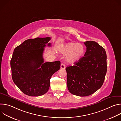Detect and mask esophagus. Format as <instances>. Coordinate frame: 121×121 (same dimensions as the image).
Returning <instances> with one entry per match:
<instances>
[{
	"label": "esophagus",
	"instance_id": "1",
	"mask_svg": "<svg viewBox=\"0 0 121 121\" xmlns=\"http://www.w3.org/2000/svg\"><path fill=\"white\" fill-rule=\"evenodd\" d=\"M65 65L64 64L62 63L61 64V69H65Z\"/></svg>",
	"mask_w": 121,
	"mask_h": 121
}]
</instances>
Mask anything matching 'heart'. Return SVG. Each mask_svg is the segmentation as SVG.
<instances>
[{
    "label": "heart",
    "instance_id": "heart-1",
    "mask_svg": "<svg viewBox=\"0 0 121 121\" xmlns=\"http://www.w3.org/2000/svg\"><path fill=\"white\" fill-rule=\"evenodd\" d=\"M60 52L65 56V61L73 64L80 60L85 55V47L79 43L69 42L63 45L60 48Z\"/></svg>",
    "mask_w": 121,
    "mask_h": 121
}]
</instances>
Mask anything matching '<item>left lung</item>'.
<instances>
[{"instance_id": "obj_1", "label": "left lung", "mask_w": 121, "mask_h": 121, "mask_svg": "<svg viewBox=\"0 0 121 121\" xmlns=\"http://www.w3.org/2000/svg\"><path fill=\"white\" fill-rule=\"evenodd\" d=\"M84 44L87 47L84 56L75 65L65 68L69 91L81 97L91 95L100 88L107 72L105 49L94 41Z\"/></svg>"}]
</instances>
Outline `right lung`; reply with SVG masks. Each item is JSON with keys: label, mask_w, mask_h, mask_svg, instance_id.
I'll list each match as a JSON object with an SVG mask.
<instances>
[{"label": "right lung", "mask_w": 121, "mask_h": 121, "mask_svg": "<svg viewBox=\"0 0 121 121\" xmlns=\"http://www.w3.org/2000/svg\"><path fill=\"white\" fill-rule=\"evenodd\" d=\"M50 40V37L30 39L14 50L10 61L12 78L27 95L39 96L46 93L52 76L60 68L59 61L44 63V47L51 46Z\"/></svg>", "instance_id": "obj_1"}]
</instances>
